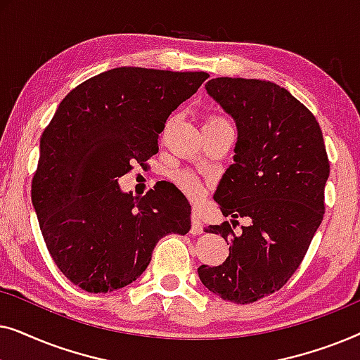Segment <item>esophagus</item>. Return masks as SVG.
Instances as JSON below:
<instances>
[{
  "mask_svg": "<svg viewBox=\"0 0 360 360\" xmlns=\"http://www.w3.org/2000/svg\"><path fill=\"white\" fill-rule=\"evenodd\" d=\"M190 233L193 236H198V234L203 233V224H201V216H200L198 211H193V213H191V229H190Z\"/></svg>",
  "mask_w": 360,
  "mask_h": 360,
  "instance_id": "1",
  "label": "esophagus"
}]
</instances>
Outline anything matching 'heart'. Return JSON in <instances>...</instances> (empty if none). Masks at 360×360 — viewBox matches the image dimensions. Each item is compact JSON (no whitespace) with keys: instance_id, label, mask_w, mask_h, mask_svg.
Returning a JSON list of instances; mask_svg holds the SVG:
<instances>
[{"instance_id":"b5f03b06","label":"heart","mask_w":360,"mask_h":360,"mask_svg":"<svg viewBox=\"0 0 360 360\" xmlns=\"http://www.w3.org/2000/svg\"><path fill=\"white\" fill-rule=\"evenodd\" d=\"M208 121H226L223 117H210ZM172 180L175 181V185L184 191L185 195H188L190 198H200L203 195V184L196 176L193 172L190 170H176L172 174Z\"/></svg>"}]
</instances>
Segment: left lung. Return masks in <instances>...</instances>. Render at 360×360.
I'll return each mask as SVG.
<instances>
[{"instance_id": "8db88e82", "label": "left lung", "mask_w": 360, "mask_h": 360, "mask_svg": "<svg viewBox=\"0 0 360 360\" xmlns=\"http://www.w3.org/2000/svg\"><path fill=\"white\" fill-rule=\"evenodd\" d=\"M206 91L238 126L234 164L214 201L221 213L251 223L208 226L229 243L218 267L201 265V283L228 302L248 304L278 292L300 267L324 214L329 160L316 117L285 88L254 78H213Z\"/></svg>"}]
</instances>
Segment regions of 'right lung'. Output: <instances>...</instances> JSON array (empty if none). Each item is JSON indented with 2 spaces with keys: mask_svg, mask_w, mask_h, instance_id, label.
Masks as SVG:
<instances>
[{
  "mask_svg": "<svg viewBox=\"0 0 360 360\" xmlns=\"http://www.w3.org/2000/svg\"><path fill=\"white\" fill-rule=\"evenodd\" d=\"M206 72L120 67L88 78L58 105L41 137L32 205L58 270L90 293L126 287L167 234L190 231L179 190L136 200L117 180L159 152L167 117L196 93Z\"/></svg>",
  "mask_w": 360,
  "mask_h": 360,
  "instance_id": "1",
  "label": "right lung"
}]
</instances>
